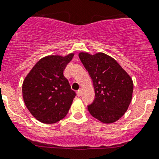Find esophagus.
Returning a JSON list of instances; mask_svg holds the SVG:
<instances>
[{"instance_id": "esophagus-1", "label": "esophagus", "mask_w": 159, "mask_h": 159, "mask_svg": "<svg viewBox=\"0 0 159 159\" xmlns=\"http://www.w3.org/2000/svg\"><path fill=\"white\" fill-rule=\"evenodd\" d=\"M81 95H82V90H81V89H80V90H78V91H77V96H78V97H80Z\"/></svg>"}]
</instances>
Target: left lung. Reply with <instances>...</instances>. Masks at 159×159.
I'll return each mask as SVG.
<instances>
[{
    "label": "left lung",
    "instance_id": "1",
    "mask_svg": "<svg viewBox=\"0 0 159 159\" xmlns=\"http://www.w3.org/2000/svg\"><path fill=\"white\" fill-rule=\"evenodd\" d=\"M93 80L95 99L88 110L104 124L118 121L128 111L133 93V82L115 59L104 53H79Z\"/></svg>",
    "mask_w": 159,
    "mask_h": 159
}]
</instances>
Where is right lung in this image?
I'll use <instances>...</instances> for the list:
<instances>
[{
	"mask_svg": "<svg viewBox=\"0 0 159 159\" xmlns=\"http://www.w3.org/2000/svg\"><path fill=\"white\" fill-rule=\"evenodd\" d=\"M74 57L48 55L35 63L22 87L27 110L38 121L55 124L65 117L75 97L63 71Z\"/></svg>",
	"mask_w": 159,
	"mask_h": 159,
	"instance_id": "obj_1",
	"label": "right lung"
}]
</instances>
